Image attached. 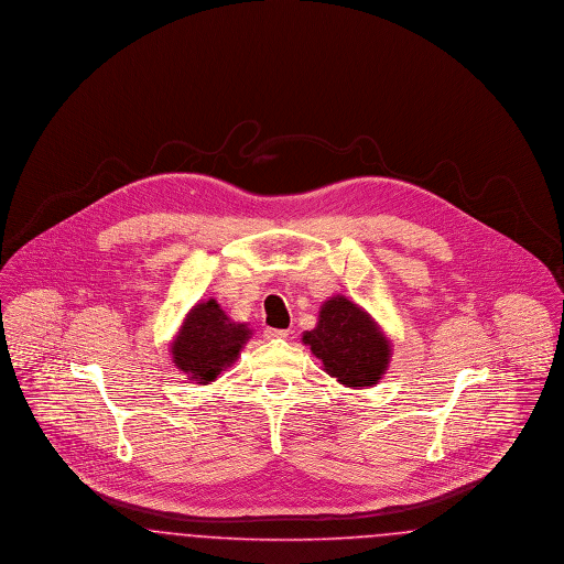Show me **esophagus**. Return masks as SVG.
<instances>
[{"mask_svg": "<svg viewBox=\"0 0 564 564\" xmlns=\"http://www.w3.org/2000/svg\"><path fill=\"white\" fill-rule=\"evenodd\" d=\"M264 338H267V340H283V338H288V329L267 327V329H264Z\"/></svg>", "mask_w": 564, "mask_h": 564, "instance_id": "34e87169", "label": "esophagus"}]
</instances>
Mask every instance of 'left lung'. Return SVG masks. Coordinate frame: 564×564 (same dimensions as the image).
I'll use <instances>...</instances> for the list:
<instances>
[{"label":"left lung","mask_w":564,"mask_h":564,"mask_svg":"<svg viewBox=\"0 0 564 564\" xmlns=\"http://www.w3.org/2000/svg\"><path fill=\"white\" fill-rule=\"evenodd\" d=\"M302 343L322 359L327 375L350 389L376 384L391 361V340L347 295L323 302L319 322L302 334Z\"/></svg>","instance_id":"left-lung-1"}]
</instances>
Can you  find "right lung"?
<instances>
[{
  "mask_svg": "<svg viewBox=\"0 0 564 564\" xmlns=\"http://www.w3.org/2000/svg\"><path fill=\"white\" fill-rule=\"evenodd\" d=\"M251 338L247 323L232 322L212 300L189 308L175 340L171 343L173 364L198 384H209L239 357Z\"/></svg>",
  "mask_w": 564,
  "mask_h": 564,
  "instance_id": "add662e5",
  "label": "right lung"
}]
</instances>
